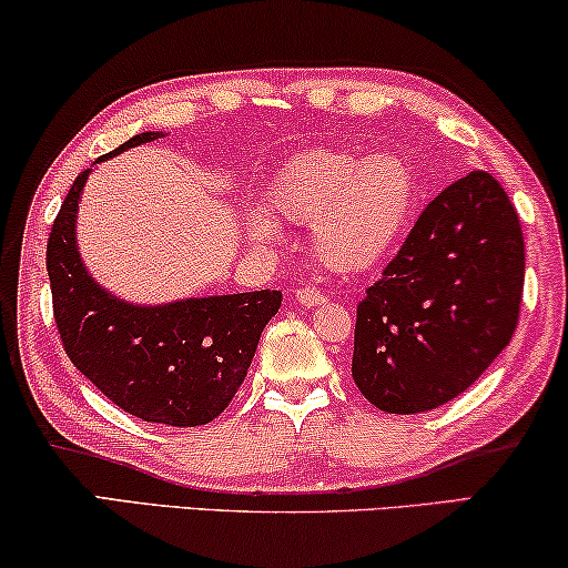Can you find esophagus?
Returning a JSON list of instances; mask_svg holds the SVG:
<instances>
[{"mask_svg":"<svg viewBox=\"0 0 568 568\" xmlns=\"http://www.w3.org/2000/svg\"><path fill=\"white\" fill-rule=\"evenodd\" d=\"M295 301H298L301 306H318V303L326 301V295L322 291H316V287H301V291L295 293Z\"/></svg>","mask_w":568,"mask_h":568,"instance_id":"34e87169","label":"esophagus"}]
</instances>
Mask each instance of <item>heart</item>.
Segmentation results:
<instances>
[{
  "instance_id": "1",
  "label": "heart",
  "mask_w": 568,
  "mask_h": 568,
  "mask_svg": "<svg viewBox=\"0 0 568 568\" xmlns=\"http://www.w3.org/2000/svg\"><path fill=\"white\" fill-rule=\"evenodd\" d=\"M417 174L396 154L316 149L293 156L267 190L277 219L311 223L314 254L334 273H365L396 252L417 203ZM260 244L281 239L273 215H250Z\"/></svg>"
}]
</instances>
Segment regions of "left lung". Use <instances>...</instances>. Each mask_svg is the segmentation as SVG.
Segmentation results:
<instances>
[{
    "instance_id": "8db88e82",
    "label": "left lung",
    "mask_w": 568,
    "mask_h": 568,
    "mask_svg": "<svg viewBox=\"0 0 568 568\" xmlns=\"http://www.w3.org/2000/svg\"><path fill=\"white\" fill-rule=\"evenodd\" d=\"M520 215L489 172L447 185L357 303L353 378L388 414L437 409L476 383L520 322Z\"/></svg>"
}]
</instances>
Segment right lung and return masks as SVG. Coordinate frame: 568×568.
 <instances>
[{"label":"right lung","instance_id":"obj_1","mask_svg":"<svg viewBox=\"0 0 568 568\" xmlns=\"http://www.w3.org/2000/svg\"><path fill=\"white\" fill-rule=\"evenodd\" d=\"M159 135H133L98 162ZM87 174L90 170L79 172L63 197L45 246L61 345L77 371L133 417L170 427L207 425L244 383L260 334L281 308L283 293L267 287L151 308L108 295L87 275L74 242Z\"/></svg>","mask_w":568,"mask_h":568}]
</instances>
